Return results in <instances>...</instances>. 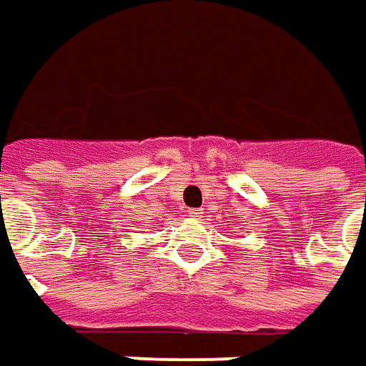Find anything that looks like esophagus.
<instances>
[{
  "label": "esophagus",
  "mask_w": 366,
  "mask_h": 366,
  "mask_svg": "<svg viewBox=\"0 0 366 366\" xmlns=\"http://www.w3.org/2000/svg\"><path fill=\"white\" fill-rule=\"evenodd\" d=\"M189 214H191V216H193V218H197V216H199L202 212H199V209H191Z\"/></svg>",
  "instance_id": "1"
}]
</instances>
